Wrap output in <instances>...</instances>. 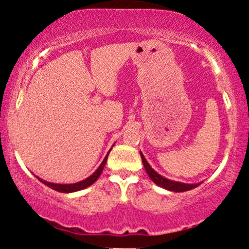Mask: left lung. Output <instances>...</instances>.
<instances>
[{
	"mask_svg": "<svg viewBox=\"0 0 249 249\" xmlns=\"http://www.w3.org/2000/svg\"><path fill=\"white\" fill-rule=\"evenodd\" d=\"M141 157H142V164H144L145 170H146V172L148 174V177L151 178V180H152L154 184L158 185V186H160L162 188H165V190L173 191V192H185V191L192 190V188H196V186H199V185L201 184V182H199V184H184V182L173 181V180L164 178V177H161L160 174L157 173L156 171L150 166V164H148L142 152H141Z\"/></svg>",
	"mask_w": 249,
	"mask_h": 249,
	"instance_id": "1",
	"label": "left lung"
}]
</instances>
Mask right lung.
Segmentation results:
<instances>
[{"label": "right lung", "instance_id": "right-lung-1", "mask_svg": "<svg viewBox=\"0 0 249 249\" xmlns=\"http://www.w3.org/2000/svg\"><path fill=\"white\" fill-rule=\"evenodd\" d=\"M108 152H110V151H108ZM107 156H108V153L107 154V157L104 158V160L102 161V164L99 165V167L97 168L95 173L91 174V176L85 180H82V181L76 182V184H53V182L45 181V180L38 178V177H37V179H38L41 182H43L44 185H47L48 187H50V188H53V190L57 191V192L71 193V192H76V191H81V190H83V188H87V187L90 186V185H92L93 182H95L96 180L99 178V176H101V173L103 172V168H104L105 164H107Z\"/></svg>", "mask_w": 249, "mask_h": 249}]
</instances>
